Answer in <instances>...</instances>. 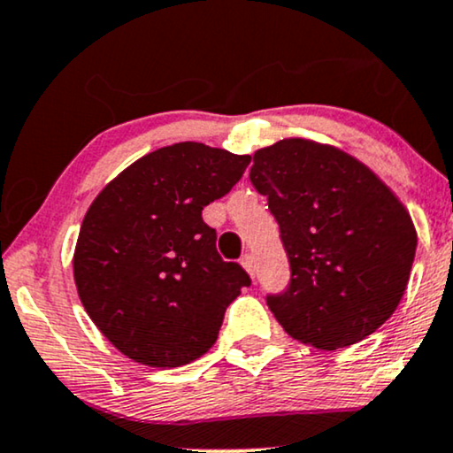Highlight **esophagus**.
I'll use <instances>...</instances> for the list:
<instances>
[{
    "instance_id": "esophagus-1",
    "label": "esophagus",
    "mask_w": 453,
    "mask_h": 453,
    "mask_svg": "<svg viewBox=\"0 0 453 453\" xmlns=\"http://www.w3.org/2000/svg\"><path fill=\"white\" fill-rule=\"evenodd\" d=\"M241 264H242V268L249 272L250 276H255V257L250 253H247V255H242L241 257Z\"/></svg>"
}]
</instances>
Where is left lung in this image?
<instances>
[{"label":"left lung","mask_w":453,"mask_h":453,"mask_svg":"<svg viewBox=\"0 0 453 453\" xmlns=\"http://www.w3.org/2000/svg\"><path fill=\"white\" fill-rule=\"evenodd\" d=\"M250 183L280 227L287 288L265 302L293 340L352 346L399 306L416 257L410 212L357 157L306 139L255 151Z\"/></svg>","instance_id":"obj_1"}]
</instances>
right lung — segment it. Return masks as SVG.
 Returning a JSON list of instances; mask_svg holds the SVG:
<instances>
[{"mask_svg": "<svg viewBox=\"0 0 453 453\" xmlns=\"http://www.w3.org/2000/svg\"><path fill=\"white\" fill-rule=\"evenodd\" d=\"M250 156L174 143L130 165L86 212L73 255L81 303L103 335L147 367H181L217 342L250 285L217 253L203 211L241 181Z\"/></svg>", "mask_w": 453, "mask_h": 453, "instance_id": "add662e5", "label": "right lung"}]
</instances>
